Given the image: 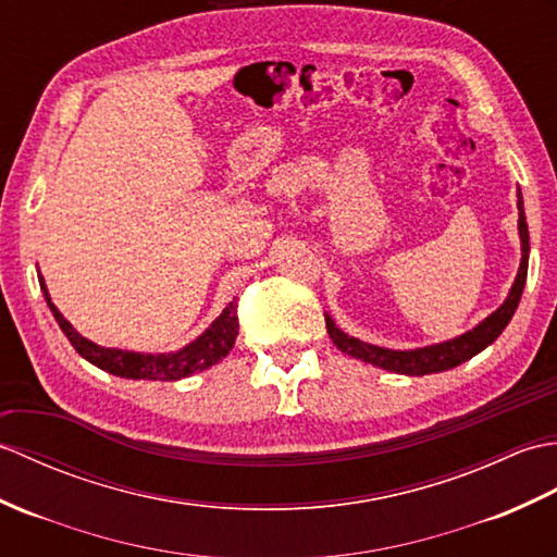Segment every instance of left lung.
<instances>
[{
	"label": "left lung",
	"mask_w": 557,
	"mask_h": 557,
	"mask_svg": "<svg viewBox=\"0 0 557 557\" xmlns=\"http://www.w3.org/2000/svg\"><path fill=\"white\" fill-rule=\"evenodd\" d=\"M517 209H520V240H522V262L520 271H517V278L512 283V288L508 293V298L498 307L496 312L488 314L479 326L472 331L462 333L453 341H443L436 345H426V348H417V350H388V348H379V345L357 341L348 333H343L333 319L326 314V331L333 341V345L345 355L355 357V360L369 362L381 369H388V372L395 374H407V376H424V374H436V372H446V369H453L457 364H462L467 360H472L474 355H479L484 348L496 341L503 329L510 324V319L520 305L524 283H527V267H529V228H527V216H524V200L522 193H517Z\"/></svg>",
	"instance_id": "obj_1"
}]
</instances>
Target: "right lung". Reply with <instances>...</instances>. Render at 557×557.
<instances>
[{"label":"right lung","mask_w":557,"mask_h":557,"mask_svg":"<svg viewBox=\"0 0 557 557\" xmlns=\"http://www.w3.org/2000/svg\"><path fill=\"white\" fill-rule=\"evenodd\" d=\"M40 278V288L45 293V300L52 310L59 329L64 331V336L71 341L73 348L81 357H85L90 364L104 369V372L121 376V379H147V381H178L197 372H205L212 364L231 352L233 343L238 336V314H236V300L228 302V307L221 312L212 326H209L202 336H197L193 343L176 352H133V350H119V348H102L88 338H83L81 333L73 329L69 321L61 314L52 298H49L45 278Z\"/></svg>","instance_id":"obj_1"}]
</instances>
